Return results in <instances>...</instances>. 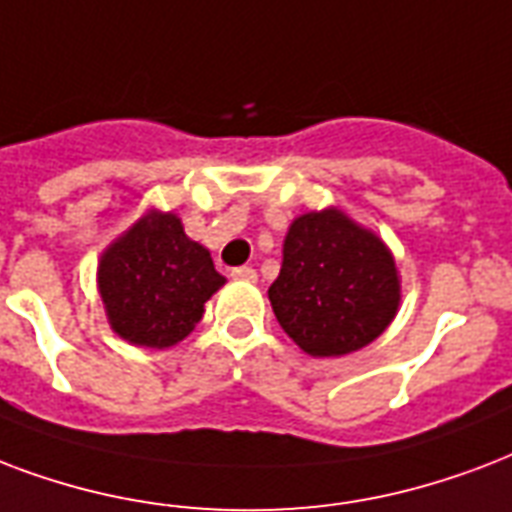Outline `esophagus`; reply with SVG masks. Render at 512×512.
Segmentation results:
<instances>
[{
    "label": "esophagus",
    "instance_id": "esophagus-1",
    "mask_svg": "<svg viewBox=\"0 0 512 512\" xmlns=\"http://www.w3.org/2000/svg\"><path fill=\"white\" fill-rule=\"evenodd\" d=\"M230 276H233V279H244V282H257V271L252 265H239V268L230 271Z\"/></svg>",
    "mask_w": 512,
    "mask_h": 512
}]
</instances>
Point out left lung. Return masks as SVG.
Returning <instances> with one entry per match:
<instances>
[{
	"mask_svg": "<svg viewBox=\"0 0 512 512\" xmlns=\"http://www.w3.org/2000/svg\"><path fill=\"white\" fill-rule=\"evenodd\" d=\"M282 255L268 298L284 333L311 357L362 349L395 319V260L370 230L338 209L298 217Z\"/></svg>",
	"mask_w": 512,
	"mask_h": 512,
	"instance_id": "obj_1",
	"label": "left lung"
}]
</instances>
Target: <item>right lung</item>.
<instances>
[{"label": "right lung", "mask_w": 512, "mask_h": 512, "mask_svg": "<svg viewBox=\"0 0 512 512\" xmlns=\"http://www.w3.org/2000/svg\"><path fill=\"white\" fill-rule=\"evenodd\" d=\"M222 284L209 249L187 239L174 214L142 217L99 263L109 325L120 338L147 349L182 341Z\"/></svg>", "instance_id": "add662e5"}]
</instances>
